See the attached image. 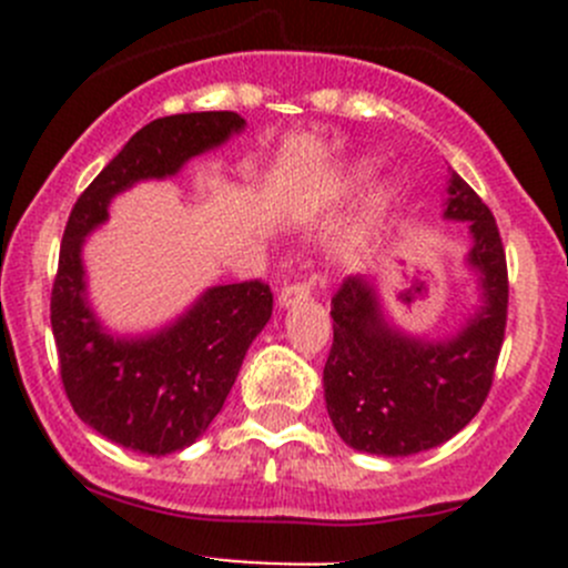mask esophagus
Here are the masks:
<instances>
[{"instance_id":"esophagus-1","label":"esophagus","mask_w":568,"mask_h":568,"mask_svg":"<svg viewBox=\"0 0 568 568\" xmlns=\"http://www.w3.org/2000/svg\"><path fill=\"white\" fill-rule=\"evenodd\" d=\"M311 300V285L307 283H291L285 285L283 291H280L277 296V305L283 307V311H291V307L302 305V302Z\"/></svg>"}]
</instances>
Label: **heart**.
Listing matches in <instances>:
<instances>
[{
	"mask_svg": "<svg viewBox=\"0 0 568 568\" xmlns=\"http://www.w3.org/2000/svg\"><path fill=\"white\" fill-rule=\"evenodd\" d=\"M371 173H374V168H371L368 162H363V159H359V162H352L348 168H343L341 173H335L332 178H326L324 183H318V186L311 192V197H307V205L321 209V205L337 203V200H343L346 194H352L359 183L368 181ZM387 205H390V192H387V189H374V192L368 194V200H365V209H363L365 225L379 220V216L387 211Z\"/></svg>",
	"mask_w": 568,
	"mask_h": 568,
	"instance_id": "heart-1",
	"label": "heart"
}]
</instances>
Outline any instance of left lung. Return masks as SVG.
I'll return each instance as SVG.
<instances>
[{"label": "left lung", "mask_w": 568, "mask_h": 568, "mask_svg": "<svg viewBox=\"0 0 568 568\" xmlns=\"http://www.w3.org/2000/svg\"><path fill=\"white\" fill-rule=\"evenodd\" d=\"M443 220L464 222L473 311L443 337L395 324L379 280L352 277L332 300L324 400L337 437L374 456H415L448 443L484 406L506 332L508 274L495 216L448 168Z\"/></svg>", "instance_id": "obj_1"}]
</instances>
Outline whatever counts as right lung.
I'll list each match as a JSON object with an SVG mask.
<instances>
[{"mask_svg":"<svg viewBox=\"0 0 568 568\" xmlns=\"http://www.w3.org/2000/svg\"><path fill=\"white\" fill-rule=\"evenodd\" d=\"M247 129L236 112L170 114L136 131L68 216L51 288V332L73 412L109 443L168 456L197 443L220 415L244 354L272 318L263 283L211 285L175 318L145 332L109 329L95 313L84 242L109 222L118 194L175 178L194 156Z\"/></svg>","mask_w":568,"mask_h":568,"instance_id":"right-lung-1","label":"right lung"}]
</instances>
